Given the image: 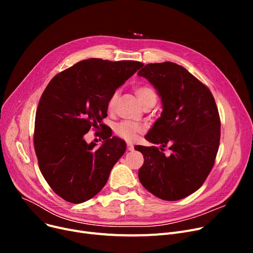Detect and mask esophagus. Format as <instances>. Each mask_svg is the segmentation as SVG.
Returning <instances> with one entry per match:
<instances>
[{"label":"esophagus","mask_w":253,"mask_h":253,"mask_svg":"<svg viewBox=\"0 0 253 253\" xmlns=\"http://www.w3.org/2000/svg\"><path fill=\"white\" fill-rule=\"evenodd\" d=\"M127 150H128V151H133V150H134V145H133V143L127 142Z\"/></svg>","instance_id":"1"}]
</instances>
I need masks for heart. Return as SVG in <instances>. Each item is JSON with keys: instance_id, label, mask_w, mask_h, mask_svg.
<instances>
[{"instance_id": "b5f03b06", "label": "heart", "mask_w": 253, "mask_h": 253, "mask_svg": "<svg viewBox=\"0 0 253 253\" xmlns=\"http://www.w3.org/2000/svg\"><path fill=\"white\" fill-rule=\"evenodd\" d=\"M134 93L137 96L138 100L140 101V103L142 104V106L148 104L151 100L157 98L154 89L148 85H141V86L135 87ZM117 99H118V93H114L108 101V110L109 111L114 110ZM141 130H142V128L139 124L129 122V121L121 122L115 126L116 134L126 140H129V141L134 140L136 138V136L138 135V133H140Z\"/></svg>"}]
</instances>
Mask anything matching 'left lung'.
<instances>
[{
    "label": "left lung",
    "mask_w": 253,
    "mask_h": 253,
    "mask_svg": "<svg viewBox=\"0 0 253 253\" xmlns=\"http://www.w3.org/2000/svg\"><path fill=\"white\" fill-rule=\"evenodd\" d=\"M158 91L163 112L145 139L170 144L166 157L157 147L137 145L144 158L138 170L143 187L156 197L176 201L201 188L214 165L220 120L210 90L174 62L145 64L137 74Z\"/></svg>",
    "instance_id": "8db88e82"
}]
</instances>
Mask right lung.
<instances>
[{
    "instance_id": "right-lung-1",
    "label": "right lung",
    "mask_w": 253,
    "mask_h": 253,
    "mask_svg": "<svg viewBox=\"0 0 253 253\" xmlns=\"http://www.w3.org/2000/svg\"><path fill=\"white\" fill-rule=\"evenodd\" d=\"M143 63L89 58L53 78L36 113L34 145L45 180L63 200L79 204L98 194L126 151V142L101 124L117 88ZM101 126L104 143L87 144L91 127ZM102 133V132H101Z\"/></svg>"
}]
</instances>
